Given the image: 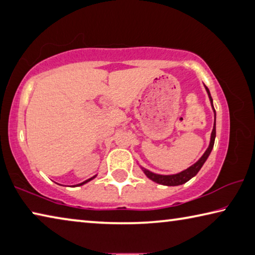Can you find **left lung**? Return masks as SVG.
I'll return each mask as SVG.
<instances>
[{
    "instance_id": "left-lung-1",
    "label": "left lung",
    "mask_w": 255,
    "mask_h": 255,
    "mask_svg": "<svg viewBox=\"0 0 255 255\" xmlns=\"http://www.w3.org/2000/svg\"><path fill=\"white\" fill-rule=\"evenodd\" d=\"M205 89L207 93H208V97H209V100H210V105L211 108H213V111H214V127H213V131H211V135H210V141H209V146L208 148L206 149V152L202 154V156L198 159V161L192 164L191 166H189L188 169H185L183 171L179 172V173L176 174H169V175H164V174H157V173H154V172H150L149 170L145 169V167L140 166L141 171L144 172L145 175L147 176L149 180L154 181V182H156L158 184H162V185H167V187H174V185H181L185 182H188L190 179H192L193 176L197 175L198 172L200 171V169L204 165L205 162L207 161V158L211 153V150H213L214 147V144H215V138H216V111H215V108H214V103H213V98L210 96V92H209V89L207 88L205 85Z\"/></svg>"
}]
</instances>
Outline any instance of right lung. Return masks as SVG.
<instances>
[{
    "instance_id": "1",
    "label": "right lung",
    "mask_w": 255,
    "mask_h": 255,
    "mask_svg": "<svg viewBox=\"0 0 255 255\" xmlns=\"http://www.w3.org/2000/svg\"><path fill=\"white\" fill-rule=\"evenodd\" d=\"M96 176H97V175H94V176H92V178H90V179H88V180H85V181H84V182H82V183H79V184H76V185H83V184H85L86 182H89V181H91V180H93L94 178H96Z\"/></svg>"
}]
</instances>
